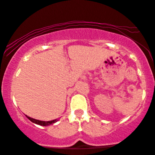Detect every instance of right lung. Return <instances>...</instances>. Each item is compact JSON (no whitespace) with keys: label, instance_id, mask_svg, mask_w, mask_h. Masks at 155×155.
I'll return each mask as SVG.
<instances>
[{"label":"right lung","instance_id":"right-lung-1","mask_svg":"<svg viewBox=\"0 0 155 155\" xmlns=\"http://www.w3.org/2000/svg\"><path fill=\"white\" fill-rule=\"evenodd\" d=\"M26 118L30 120L31 121L33 122L34 124H36L40 125V126H43V127H47V126L51 125L53 124L56 123L57 121H58V119H55V120H48V121H43V120H37V119L32 118L31 117L28 116V115H25Z\"/></svg>","mask_w":155,"mask_h":155}]
</instances>
